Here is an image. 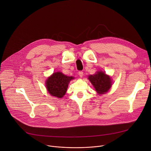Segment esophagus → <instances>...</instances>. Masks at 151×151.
I'll return each instance as SVG.
<instances>
[{"label":"esophagus","instance_id":"34e87169","mask_svg":"<svg viewBox=\"0 0 151 151\" xmlns=\"http://www.w3.org/2000/svg\"><path fill=\"white\" fill-rule=\"evenodd\" d=\"M78 74H79V76L82 78V77L83 76V72L82 71H79V73H78Z\"/></svg>","mask_w":151,"mask_h":151}]
</instances>
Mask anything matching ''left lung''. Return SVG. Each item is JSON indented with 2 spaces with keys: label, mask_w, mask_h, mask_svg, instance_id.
Masks as SVG:
<instances>
[{
  "label": "left lung",
  "mask_w": 151,
  "mask_h": 151,
  "mask_svg": "<svg viewBox=\"0 0 151 151\" xmlns=\"http://www.w3.org/2000/svg\"><path fill=\"white\" fill-rule=\"evenodd\" d=\"M88 79L94 86L96 91L99 93L107 92L111 86L110 77L101 71L89 76Z\"/></svg>",
  "instance_id": "obj_1"
}]
</instances>
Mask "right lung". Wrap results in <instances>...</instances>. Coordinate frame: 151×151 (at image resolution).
Instances as JSON below:
<instances>
[{
  "label": "right lung",
  "mask_w": 151,
  "mask_h": 151,
  "mask_svg": "<svg viewBox=\"0 0 151 151\" xmlns=\"http://www.w3.org/2000/svg\"><path fill=\"white\" fill-rule=\"evenodd\" d=\"M72 76H66L61 72L54 73L46 81V88L51 95L58 98H62L68 89V84Z\"/></svg>",
  "instance_id": "add662e5"
}]
</instances>
